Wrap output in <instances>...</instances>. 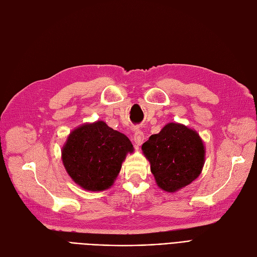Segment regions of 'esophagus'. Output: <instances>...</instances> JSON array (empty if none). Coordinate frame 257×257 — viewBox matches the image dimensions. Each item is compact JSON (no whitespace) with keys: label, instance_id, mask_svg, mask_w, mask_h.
Here are the masks:
<instances>
[{"label":"esophagus","instance_id":"1","mask_svg":"<svg viewBox=\"0 0 257 257\" xmlns=\"http://www.w3.org/2000/svg\"><path fill=\"white\" fill-rule=\"evenodd\" d=\"M145 138H146V137H145L144 132L141 131L139 128H137V130L135 131V134H134V142H135V145H136L137 147L142 146L143 143H144V141H145Z\"/></svg>","mask_w":257,"mask_h":257}]
</instances>
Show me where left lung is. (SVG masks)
Listing matches in <instances>:
<instances>
[{
  "label": "left lung",
  "instance_id": "obj_1",
  "mask_svg": "<svg viewBox=\"0 0 257 257\" xmlns=\"http://www.w3.org/2000/svg\"><path fill=\"white\" fill-rule=\"evenodd\" d=\"M159 188L174 193L200 175L205 164V146L196 131L180 123H168L143 145Z\"/></svg>",
  "mask_w": 257,
  "mask_h": 257
}]
</instances>
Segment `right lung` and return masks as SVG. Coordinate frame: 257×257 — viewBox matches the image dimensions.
<instances>
[{"label":"right lung","mask_w":257,"mask_h":257,"mask_svg":"<svg viewBox=\"0 0 257 257\" xmlns=\"http://www.w3.org/2000/svg\"><path fill=\"white\" fill-rule=\"evenodd\" d=\"M134 151L130 139L104 121L75 128L62 148V161L73 181L87 191L109 189L126 154Z\"/></svg>","instance_id":"right-lung-1"}]
</instances>
